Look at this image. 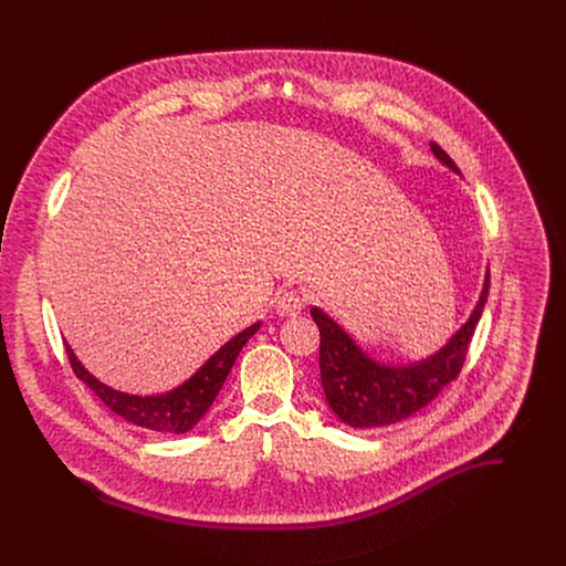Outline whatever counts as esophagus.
<instances>
[{"label": "esophagus", "instance_id": "obj_1", "mask_svg": "<svg viewBox=\"0 0 566 566\" xmlns=\"http://www.w3.org/2000/svg\"><path fill=\"white\" fill-rule=\"evenodd\" d=\"M275 308L280 315H295L304 308V295L295 289H284L275 300Z\"/></svg>", "mask_w": 566, "mask_h": 566}]
</instances>
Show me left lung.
Wrapping results in <instances>:
<instances>
[{
	"mask_svg": "<svg viewBox=\"0 0 566 566\" xmlns=\"http://www.w3.org/2000/svg\"><path fill=\"white\" fill-rule=\"evenodd\" d=\"M430 147L448 168L459 172L454 160L437 143H430ZM489 284L491 275H486V284L470 319L452 340L439 354L410 367H387L371 360L329 315L311 308L319 329V378L338 419L352 428H385L417 415L432 402L439 391L461 374L476 322L489 297Z\"/></svg>",
	"mask_w": 566,
	"mask_h": 566,
	"instance_id": "8db88e82",
	"label": "left lung"
}]
</instances>
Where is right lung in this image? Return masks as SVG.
<instances>
[{"label":"right lung","instance_id":"1","mask_svg":"<svg viewBox=\"0 0 566 566\" xmlns=\"http://www.w3.org/2000/svg\"><path fill=\"white\" fill-rule=\"evenodd\" d=\"M260 329V322L241 334H237L232 340H228L190 380H186L181 387H177L170 394L160 396H132L125 391H116L94 378L83 365L77 363L71 347L66 345V356L71 363L73 374L87 382L92 391L105 402V406L123 417L125 421L140 426L145 430L166 432V434H184L192 430L201 417L212 406L217 398L228 371L234 365V358L239 356L241 347L249 343V338Z\"/></svg>","mask_w":566,"mask_h":566}]
</instances>
